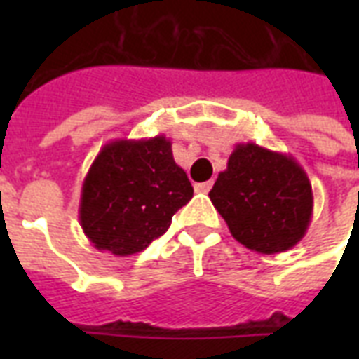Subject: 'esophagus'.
<instances>
[{
    "label": "esophagus",
    "instance_id": "obj_1",
    "mask_svg": "<svg viewBox=\"0 0 359 359\" xmlns=\"http://www.w3.org/2000/svg\"><path fill=\"white\" fill-rule=\"evenodd\" d=\"M212 180H207V182H199V184H196L194 188H196L197 194H207V191H210V188H212Z\"/></svg>",
    "mask_w": 359,
    "mask_h": 359
}]
</instances>
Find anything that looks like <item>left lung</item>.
Here are the masks:
<instances>
[{"label": "left lung", "mask_w": 359, "mask_h": 359, "mask_svg": "<svg viewBox=\"0 0 359 359\" xmlns=\"http://www.w3.org/2000/svg\"><path fill=\"white\" fill-rule=\"evenodd\" d=\"M208 197L231 235L264 255L294 248L311 224L313 190L304 168L257 143L235 147Z\"/></svg>", "instance_id": "left-lung-1"}]
</instances>
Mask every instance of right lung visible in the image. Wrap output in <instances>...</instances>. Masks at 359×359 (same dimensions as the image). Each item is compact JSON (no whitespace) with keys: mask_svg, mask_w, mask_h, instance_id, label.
<instances>
[{"mask_svg":"<svg viewBox=\"0 0 359 359\" xmlns=\"http://www.w3.org/2000/svg\"><path fill=\"white\" fill-rule=\"evenodd\" d=\"M191 197L165 135L109 141L83 179L80 225L97 250L134 255L169 229Z\"/></svg>","mask_w":359,"mask_h":359,"instance_id":"right-lung-1","label":"right lung"}]
</instances>
